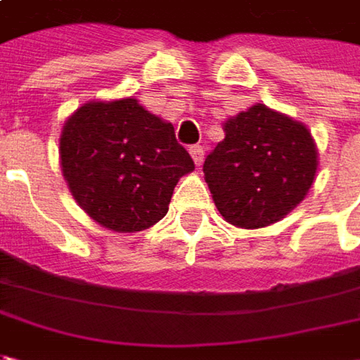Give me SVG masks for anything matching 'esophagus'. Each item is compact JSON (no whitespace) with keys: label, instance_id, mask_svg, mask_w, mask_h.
Here are the masks:
<instances>
[{"label":"esophagus","instance_id":"obj_1","mask_svg":"<svg viewBox=\"0 0 360 360\" xmlns=\"http://www.w3.org/2000/svg\"><path fill=\"white\" fill-rule=\"evenodd\" d=\"M189 153H191L193 161H195V165L199 167V165L203 163V155H205L203 147H199V145H193L191 149H189Z\"/></svg>","mask_w":360,"mask_h":360}]
</instances>
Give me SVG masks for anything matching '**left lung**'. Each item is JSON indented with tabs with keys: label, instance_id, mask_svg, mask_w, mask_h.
Wrapping results in <instances>:
<instances>
[{
	"label": "left lung",
	"instance_id": "1",
	"mask_svg": "<svg viewBox=\"0 0 360 360\" xmlns=\"http://www.w3.org/2000/svg\"><path fill=\"white\" fill-rule=\"evenodd\" d=\"M223 131L225 139L203 165L223 219L241 229H263L289 215L319 169V149L307 125L255 103L227 119Z\"/></svg>",
	"mask_w": 360,
	"mask_h": 360
}]
</instances>
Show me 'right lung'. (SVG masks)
Returning <instances> with one entry per match:
<instances>
[{
  "mask_svg": "<svg viewBox=\"0 0 360 360\" xmlns=\"http://www.w3.org/2000/svg\"><path fill=\"white\" fill-rule=\"evenodd\" d=\"M69 193L101 227L137 233L167 215L175 185L195 165L165 119L135 97L77 107L59 135Z\"/></svg>",
  "mask_w": 360,
  "mask_h": 360,
  "instance_id": "right-lung-1",
  "label": "right lung"
}]
</instances>
